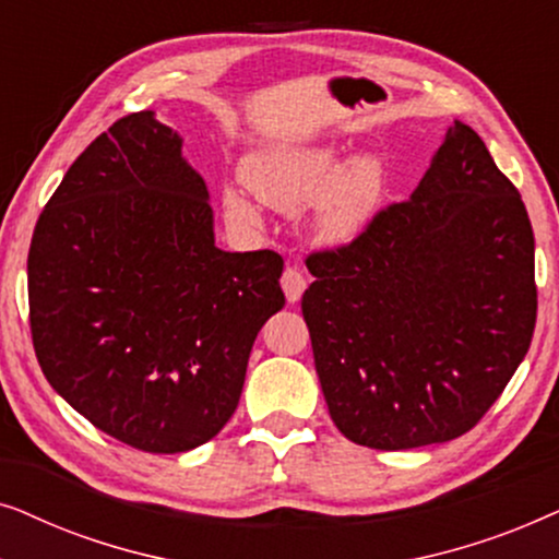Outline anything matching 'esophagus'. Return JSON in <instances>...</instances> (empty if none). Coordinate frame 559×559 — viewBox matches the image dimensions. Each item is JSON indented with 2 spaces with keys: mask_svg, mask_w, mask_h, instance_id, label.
Here are the masks:
<instances>
[{
  "mask_svg": "<svg viewBox=\"0 0 559 559\" xmlns=\"http://www.w3.org/2000/svg\"><path fill=\"white\" fill-rule=\"evenodd\" d=\"M282 289H285V297L287 302H297L305 293V287H308V282H305V274L297 270V266H287L285 272H282Z\"/></svg>",
  "mask_w": 559,
  "mask_h": 559,
  "instance_id": "esophagus-1",
  "label": "esophagus"
}]
</instances>
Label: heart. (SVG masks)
I'll return each instance as SVG.
<instances>
[{
  "mask_svg": "<svg viewBox=\"0 0 559 559\" xmlns=\"http://www.w3.org/2000/svg\"><path fill=\"white\" fill-rule=\"evenodd\" d=\"M241 178L259 201L277 211H297L310 201V231L320 243L354 241L366 231L386 190L379 155L358 152L343 159L333 142L272 144L243 159ZM224 213L241 228H259L257 205L241 190L226 188Z\"/></svg>",
  "mask_w": 559,
  "mask_h": 559,
  "instance_id": "obj_1",
  "label": "heart"
}]
</instances>
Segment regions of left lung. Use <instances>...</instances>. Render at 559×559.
<instances>
[{"mask_svg": "<svg viewBox=\"0 0 559 559\" xmlns=\"http://www.w3.org/2000/svg\"><path fill=\"white\" fill-rule=\"evenodd\" d=\"M316 371L356 445L409 450L468 432L537 323L534 234L486 144L453 121L409 201L305 259Z\"/></svg>", "mask_w": 559, "mask_h": 559, "instance_id": "obj_1", "label": "left lung"}]
</instances>
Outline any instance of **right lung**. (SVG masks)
Listing matches in <instances>:
<instances>
[{
  "mask_svg": "<svg viewBox=\"0 0 559 559\" xmlns=\"http://www.w3.org/2000/svg\"><path fill=\"white\" fill-rule=\"evenodd\" d=\"M277 251H224L182 136L129 114L68 167L27 257L29 331L50 386L144 453L216 438L257 333L285 305Z\"/></svg>",
  "mask_w": 559,
  "mask_h": 559,
  "instance_id": "obj_1",
  "label": "right lung"
}]
</instances>
